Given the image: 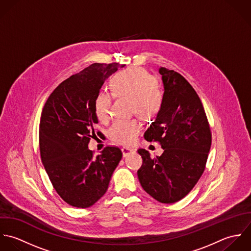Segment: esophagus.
Instances as JSON below:
<instances>
[{"label": "esophagus", "instance_id": "1", "mask_svg": "<svg viewBox=\"0 0 251 251\" xmlns=\"http://www.w3.org/2000/svg\"><path fill=\"white\" fill-rule=\"evenodd\" d=\"M121 151H122V154H123V157H126V156H128L129 154H131V153H133V152H135V151L133 150V149H131V148H122L121 149Z\"/></svg>", "mask_w": 251, "mask_h": 251}]
</instances>
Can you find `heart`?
I'll return each mask as SVG.
<instances>
[{
    "label": "heart",
    "mask_w": 251,
    "mask_h": 251,
    "mask_svg": "<svg viewBox=\"0 0 251 251\" xmlns=\"http://www.w3.org/2000/svg\"><path fill=\"white\" fill-rule=\"evenodd\" d=\"M111 92L115 97L131 100V110L143 119H152L160 112L164 93L156 78L141 68H132L116 74L110 81ZM112 97L107 91H100L94 100L95 113L100 122L110 117ZM142 124L136 120H116L108 129L111 141L121 145H132L141 133Z\"/></svg>",
    "instance_id": "heart-1"
}]
</instances>
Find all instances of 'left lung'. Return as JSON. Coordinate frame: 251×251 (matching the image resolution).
<instances>
[{"label":"left lung","instance_id":"1","mask_svg":"<svg viewBox=\"0 0 251 251\" xmlns=\"http://www.w3.org/2000/svg\"><path fill=\"white\" fill-rule=\"evenodd\" d=\"M164 102L145 133L164 152L152 158L140 149L143 165L138 171L142 187L155 200L173 203L184 198L200 179L211 146V132L200 98L178 73L160 68Z\"/></svg>","mask_w":251,"mask_h":251}]
</instances>
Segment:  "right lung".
Wrapping results in <instances>:
<instances>
[{
  "instance_id": "add662e5",
  "label": "right lung",
  "mask_w": 251,
  "mask_h": 251,
  "mask_svg": "<svg viewBox=\"0 0 251 251\" xmlns=\"http://www.w3.org/2000/svg\"><path fill=\"white\" fill-rule=\"evenodd\" d=\"M124 66L90 65L61 82L43 108L39 132L42 162L58 195L72 206L86 208L102 197L122 158L117 147H105L94 157L88 144L96 137L98 124L95 98L105 79Z\"/></svg>"
}]
</instances>
